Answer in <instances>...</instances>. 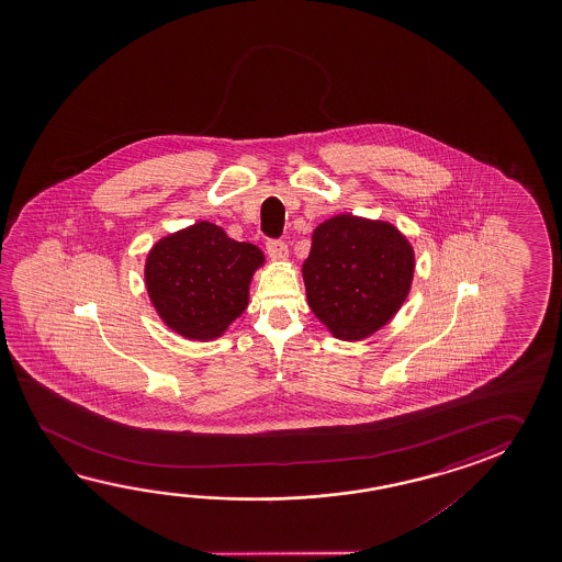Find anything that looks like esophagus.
Wrapping results in <instances>:
<instances>
[{
	"label": "esophagus",
	"mask_w": 562,
	"mask_h": 562,
	"mask_svg": "<svg viewBox=\"0 0 562 562\" xmlns=\"http://www.w3.org/2000/svg\"><path fill=\"white\" fill-rule=\"evenodd\" d=\"M267 252H269V257H271L273 261H285L289 249H286V245L283 240H269V243H267Z\"/></svg>",
	"instance_id": "34e87169"
}]
</instances>
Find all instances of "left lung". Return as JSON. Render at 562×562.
Masks as SVG:
<instances>
[{"mask_svg": "<svg viewBox=\"0 0 562 562\" xmlns=\"http://www.w3.org/2000/svg\"><path fill=\"white\" fill-rule=\"evenodd\" d=\"M301 273L323 327L341 341H361L402 310L416 252L394 223L341 213L315 227Z\"/></svg>", "mask_w": 562, "mask_h": 562, "instance_id": "1", "label": "left lung"}]
</instances>
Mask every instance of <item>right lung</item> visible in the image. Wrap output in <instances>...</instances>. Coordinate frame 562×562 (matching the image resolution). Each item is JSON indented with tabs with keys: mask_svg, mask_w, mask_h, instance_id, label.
I'll return each mask as SVG.
<instances>
[{
	"mask_svg": "<svg viewBox=\"0 0 562 562\" xmlns=\"http://www.w3.org/2000/svg\"><path fill=\"white\" fill-rule=\"evenodd\" d=\"M265 255L199 221L168 233L146 255L144 283L160 322L191 341H215L249 305L252 276Z\"/></svg>",
	"mask_w": 562,
	"mask_h": 562,
	"instance_id": "1",
	"label": "right lung"
}]
</instances>
